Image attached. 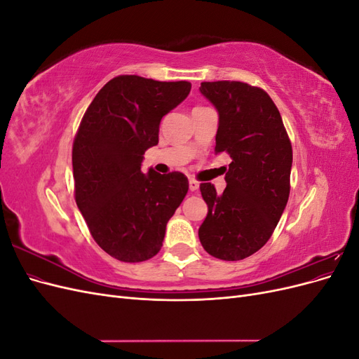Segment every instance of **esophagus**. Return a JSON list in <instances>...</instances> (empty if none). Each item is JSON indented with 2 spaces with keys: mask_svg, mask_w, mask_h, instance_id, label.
<instances>
[{
  "mask_svg": "<svg viewBox=\"0 0 359 359\" xmlns=\"http://www.w3.org/2000/svg\"><path fill=\"white\" fill-rule=\"evenodd\" d=\"M189 189L191 190V191H196L198 189H199V182L194 180V178H190L189 180Z\"/></svg>",
  "mask_w": 359,
  "mask_h": 359,
  "instance_id": "esophagus-1",
  "label": "esophagus"
}]
</instances>
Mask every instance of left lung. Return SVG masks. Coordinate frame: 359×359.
I'll return each mask as SVG.
<instances>
[{
    "label": "left lung",
    "mask_w": 359,
    "mask_h": 359,
    "mask_svg": "<svg viewBox=\"0 0 359 359\" xmlns=\"http://www.w3.org/2000/svg\"><path fill=\"white\" fill-rule=\"evenodd\" d=\"M199 91L219 112L215 154L227 153L226 189L201 184L208 205L199 227L202 247L222 260H241L262 248L283 214L290 191L292 145L271 97L236 81L202 82Z\"/></svg>",
    "instance_id": "obj_1"
}]
</instances>
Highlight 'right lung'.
Masks as SVG:
<instances>
[{
    "label": "right lung",
    "instance_id": "1",
    "mask_svg": "<svg viewBox=\"0 0 359 359\" xmlns=\"http://www.w3.org/2000/svg\"><path fill=\"white\" fill-rule=\"evenodd\" d=\"M190 90L187 81L116 76L97 93L76 133V205L94 241L121 262H144L160 252L166 224L189 191L184 173H142L140 166L145 151L158 144L161 118Z\"/></svg>",
    "mask_w": 359,
    "mask_h": 359
}]
</instances>
